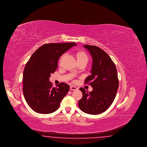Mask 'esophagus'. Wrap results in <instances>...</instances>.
<instances>
[{
    "mask_svg": "<svg viewBox=\"0 0 147 147\" xmlns=\"http://www.w3.org/2000/svg\"><path fill=\"white\" fill-rule=\"evenodd\" d=\"M77 89L78 88L76 86H71L70 87V89L71 90H77Z\"/></svg>",
    "mask_w": 147,
    "mask_h": 147,
    "instance_id": "1",
    "label": "esophagus"
}]
</instances>
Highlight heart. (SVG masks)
<instances>
[{"mask_svg":"<svg viewBox=\"0 0 147 147\" xmlns=\"http://www.w3.org/2000/svg\"><path fill=\"white\" fill-rule=\"evenodd\" d=\"M76 57L77 61H84L86 62L88 61V57L85 52H78L76 54Z\"/></svg>","mask_w":147,"mask_h":147,"instance_id":"b5f03b06","label":"heart"}]
</instances>
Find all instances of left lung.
<instances>
[{"instance_id":"left-lung-1","label":"left lung","mask_w":147,"mask_h":147,"mask_svg":"<svg viewBox=\"0 0 147 147\" xmlns=\"http://www.w3.org/2000/svg\"><path fill=\"white\" fill-rule=\"evenodd\" d=\"M92 57L91 75L84 83L93 88L87 92L83 88L79 90L83 96L78 102L79 108L89 114H99L105 112L112 104L119 86L117 70L111 57L100 48L84 45Z\"/></svg>"}]
</instances>
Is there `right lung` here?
<instances>
[{"label": "right lung", "mask_w": 147, "mask_h": 147, "mask_svg": "<svg viewBox=\"0 0 147 147\" xmlns=\"http://www.w3.org/2000/svg\"><path fill=\"white\" fill-rule=\"evenodd\" d=\"M75 43L45 44L32 54L23 71V91L29 106L35 112L50 114L56 111L69 92V85L61 83L53 87L51 74L58 68L61 55Z\"/></svg>", "instance_id": "1"}]
</instances>
